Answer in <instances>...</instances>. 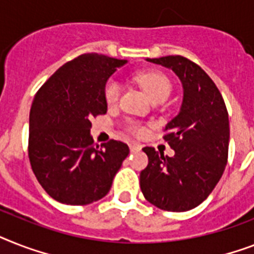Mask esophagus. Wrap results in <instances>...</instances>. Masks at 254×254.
I'll use <instances>...</instances> for the list:
<instances>
[{"label": "esophagus", "mask_w": 254, "mask_h": 254, "mask_svg": "<svg viewBox=\"0 0 254 254\" xmlns=\"http://www.w3.org/2000/svg\"><path fill=\"white\" fill-rule=\"evenodd\" d=\"M129 147H130L131 152H137L142 148L141 145H138V143H130V145H129Z\"/></svg>", "instance_id": "esophagus-1"}]
</instances>
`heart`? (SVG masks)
Segmentation results:
<instances>
[{
    "mask_svg": "<svg viewBox=\"0 0 254 254\" xmlns=\"http://www.w3.org/2000/svg\"><path fill=\"white\" fill-rule=\"evenodd\" d=\"M135 80L143 90L148 94V96L152 99V102L156 100H164L166 102L172 91V83L171 80L159 71H145L135 75ZM121 94L120 82L115 78H111L106 83L104 87V98L109 106H113L119 102ZM127 130L133 134H142L143 127L138 123L134 121H127Z\"/></svg>",
    "mask_w": 254,
    "mask_h": 254,
    "instance_id": "obj_1",
    "label": "heart"
}]
</instances>
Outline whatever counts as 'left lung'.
<instances>
[{"label": "left lung", "instance_id": "1", "mask_svg": "<svg viewBox=\"0 0 254 254\" xmlns=\"http://www.w3.org/2000/svg\"><path fill=\"white\" fill-rule=\"evenodd\" d=\"M146 61L171 69L183 84L180 112L166 125L174 156L145 147L148 164L139 176L150 203L167 211H188L205 201L223 175L230 124L224 100L213 79L183 56Z\"/></svg>", "mask_w": 254, "mask_h": 254}]
</instances>
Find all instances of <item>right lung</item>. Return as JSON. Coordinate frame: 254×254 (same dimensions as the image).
Masks as SVG:
<instances>
[{
  "label": "right lung",
  "instance_id": "obj_1",
  "mask_svg": "<svg viewBox=\"0 0 254 254\" xmlns=\"http://www.w3.org/2000/svg\"><path fill=\"white\" fill-rule=\"evenodd\" d=\"M127 64L86 53L60 67L35 95L30 111L28 158L35 176L53 199L88 205L103 198L129 155L127 143L95 145L91 119L106 115L104 87Z\"/></svg>",
  "mask_w": 254,
  "mask_h": 254
}]
</instances>
